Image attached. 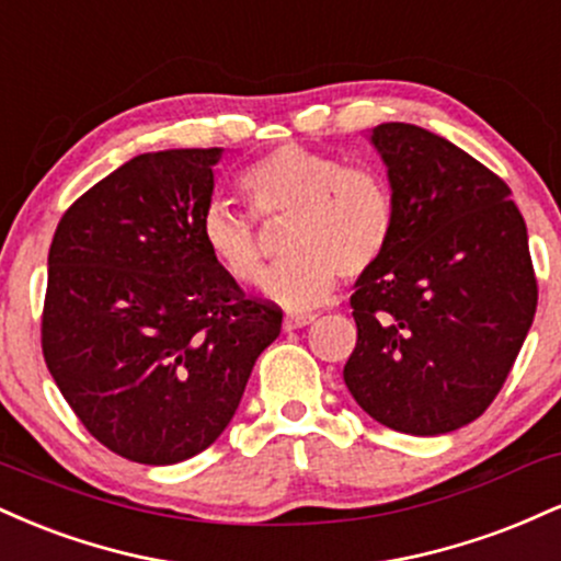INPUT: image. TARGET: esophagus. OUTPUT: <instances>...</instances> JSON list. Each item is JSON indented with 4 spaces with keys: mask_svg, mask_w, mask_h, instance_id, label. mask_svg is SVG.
<instances>
[{
    "mask_svg": "<svg viewBox=\"0 0 561 561\" xmlns=\"http://www.w3.org/2000/svg\"><path fill=\"white\" fill-rule=\"evenodd\" d=\"M317 317H308V313H287L285 321H282V330L293 332V330H302V327L313 324Z\"/></svg>",
    "mask_w": 561,
    "mask_h": 561,
    "instance_id": "34e87169",
    "label": "esophagus"
}]
</instances>
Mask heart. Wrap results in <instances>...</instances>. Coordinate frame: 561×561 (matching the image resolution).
Returning a JSON list of instances; mask_svg holds the SVG:
<instances>
[{
  "mask_svg": "<svg viewBox=\"0 0 561 561\" xmlns=\"http://www.w3.org/2000/svg\"><path fill=\"white\" fill-rule=\"evenodd\" d=\"M240 190L263 224L287 221L285 255L293 259L263 282V298L289 311L317 308L337 287L377 266L396 229V203L377 171L302 145H282L250 163ZM199 240L210 261L234 285L250 287L266 272L259 227L231 208L210 203L199 218Z\"/></svg>",
  "mask_w": 561,
  "mask_h": 561,
  "instance_id": "obj_1",
  "label": "heart"
}]
</instances>
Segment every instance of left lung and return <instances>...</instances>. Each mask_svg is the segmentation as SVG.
<instances>
[{"mask_svg": "<svg viewBox=\"0 0 561 561\" xmlns=\"http://www.w3.org/2000/svg\"><path fill=\"white\" fill-rule=\"evenodd\" d=\"M369 141L396 229L351 295L345 385L385 427L454 433L499 396L536 317L525 218L493 171L427 128L379 124Z\"/></svg>", "mask_w": 561, "mask_h": 561, "instance_id": "8db88e82", "label": "left lung"}]
</instances>
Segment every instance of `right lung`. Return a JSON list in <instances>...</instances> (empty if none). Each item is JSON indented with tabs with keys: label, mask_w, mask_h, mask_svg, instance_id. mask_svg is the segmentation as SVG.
Masks as SVG:
<instances>
[{
	"label": "right lung",
	"mask_w": 561,
	"mask_h": 561,
	"mask_svg": "<svg viewBox=\"0 0 561 561\" xmlns=\"http://www.w3.org/2000/svg\"><path fill=\"white\" fill-rule=\"evenodd\" d=\"M221 152L131 158L70 205L49 248L44 362L83 427L139 465L208 448L282 330L199 240Z\"/></svg>",
	"instance_id": "obj_1"
}]
</instances>
